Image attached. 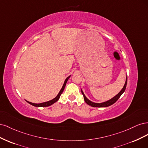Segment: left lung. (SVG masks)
<instances>
[{"instance_id":"left-lung-1","label":"left lung","mask_w":148,"mask_h":148,"mask_svg":"<svg viewBox=\"0 0 148 148\" xmlns=\"http://www.w3.org/2000/svg\"><path fill=\"white\" fill-rule=\"evenodd\" d=\"M127 83V77L126 78V82H125V83L123 88H122V90H121L117 94V95H116L115 96H114L113 98H112V99H110L109 101L104 102H102V103H95V102H93L91 101H89L88 99H87V97L85 96V95H84V93H83L82 90V93L83 94V97H84L85 102H86V104H88L89 106H91V107H108V106H110L111 105H112L113 104H114V103L119 99V97L121 96V95H122V94L124 92V91H125V89H126Z\"/></svg>"}]
</instances>
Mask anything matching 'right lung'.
Instances as JSON below:
<instances>
[{"label":"right lung","mask_w":148,"mask_h":148,"mask_svg":"<svg viewBox=\"0 0 148 148\" xmlns=\"http://www.w3.org/2000/svg\"><path fill=\"white\" fill-rule=\"evenodd\" d=\"M70 77V75L69 76V77H67V78L65 79V82H64V84H63V86H62V89H60V92H59V94H58V95H57L55 98H53V99H52V100H51V101H47V102L40 103V104H35V103L30 102L27 101H26L27 102H28L29 104L32 105V106H35V107H48V106H51V105L53 104H54L55 102H56L59 99V98H60V95H62V93L63 92V91H64V90L65 87V86H66V83H67V81H68V79H69V78Z\"/></svg>","instance_id":"right-lung-1"}]
</instances>
